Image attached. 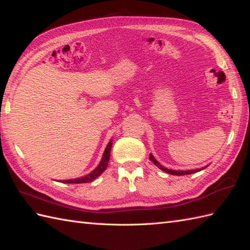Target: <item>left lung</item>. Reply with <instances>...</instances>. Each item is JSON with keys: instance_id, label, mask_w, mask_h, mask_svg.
Returning <instances> with one entry per match:
<instances>
[{"instance_id": "8db88e82", "label": "left lung", "mask_w": 250, "mask_h": 250, "mask_svg": "<svg viewBox=\"0 0 250 250\" xmlns=\"http://www.w3.org/2000/svg\"><path fill=\"white\" fill-rule=\"evenodd\" d=\"M149 160H152L153 162V164L156 166V167H158L160 170H163L164 172H166V173H169V174H172V175H186V174H192V173H196V172H199V171H201V170H203V169H205L208 167H203V168H201V169H196V170H185V171H183V170H172V169H168V168H166V167H164V166H162L160 165L157 160H156V158H155L152 154H149Z\"/></svg>"}]
</instances>
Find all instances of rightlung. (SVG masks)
<instances>
[{
  "label": "right lung",
  "instance_id": "1",
  "mask_svg": "<svg viewBox=\"0 0 250 250\" xmlns=\"http://www.w3.org/2000/svg\"><path fill=\"white\" fill-rule=\"evenodd\" d=\"M111 147H112V140H110L109 143L107 144L106 149H104V152L103 154L101 163H99L97 167L92 172H90L88 174H86L84 176H81V177H77V179H73V180H64V181H59V182L65 183V184H81V183H90V182H93L94 180H96L97 177L101 175L108 167Z\"/></svg>",
  "mask_w": 250,
  "mask_h": 250
}]
</instances>
